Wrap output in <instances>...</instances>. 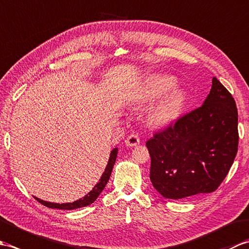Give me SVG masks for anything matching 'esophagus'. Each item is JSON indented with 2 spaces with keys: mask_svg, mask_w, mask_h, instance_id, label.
Returning a JSON list of instances; mask_svg holds the SVG:
<instances>
[{
  "mask_svg": "<svg viewBox=\"0 0 249 249\" xmlns=\"http://www.w3.org/2000/svg\"><path fill=\"white\" fill-rule=\"evenodd\" d=\"M140 143V137L138 134H131L125 140V144L127 146H136Z\"/></svg>",
  "mask_w": 249,
  "mask_h": 249,
  "instance_id": "1",
  "label": "esophagus"
}]
</instances>
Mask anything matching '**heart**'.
Returning <instances> with one entry per match:
<instances>
[{
    "label": "heart",
    "mask_w": 249,
    "mask_h": 249,
    "mask_svg": "<svg viewBox=\"0 0 249 249\" xmlns=\"http://www.w3.org/2000/svg\"><path fill=\"white\" fill-rule=\"evenodd\" d=\"M174 78L166 75H153L147 77L141 88V100L145 103H152L160 98L174 87ZM184 104V95L181 91H173L163 98L157 106L153 120L157 123L165 124L174 120L179 114Z\"/></svg>",
    "instance_id": "obj_1"
}]
</instances>
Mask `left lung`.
<instances>
[{
	"label": "left lung",
	"mask_w": 249,
	"mask_h": 249,
	"mask_svg": "<svg viewBox=\"0 0 249 249\" xmlns=\"http://www.w3.org/2000/svg\"><path fill=\"white\" fill-rule=\"evenodd\" d=\"M202 106L182 115L146 141L150 178L168 199L215 192L237 153V109L231 93L213 78Z\"/></svg>",
	"instance_id": "left-lung-1"
}]
</instances>
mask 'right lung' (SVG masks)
<instances>
[{
  "mask_svg": "<svg viewBox=\"0 0 249 249\" xmlns=\"http://www.w3.org/2000/svg\"><path fill=\"white\" fill-rule=\"evenodd\" d=\"M116 155H118V149H113L110 153V157H109V160L107 163V167H106L105 171L103 173L102 178H100L99 182L95 185L94 188L89 192L88 195L84 196L83 198L79 199L75 202L72 203H51V202H47V201H43L38 198H35L37 201H38L39 203L44 204L47 208H51V209H61V210H75V209H79V208H83V206H87L89 205L91 203H93L95 200L97 199L98 196L100 195V193L103 192V189L105 188L106 184L108 183L109 181V178L111 176V172H112V169L114 166V162L116 160Z\"/></svg>",
  "mask_w": 249,
  "mask_h": 249,
  "instance_id": "1",
  "label": "right lung"
}]
</instances>
